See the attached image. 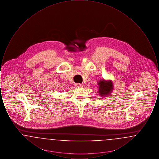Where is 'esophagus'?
I'll use <instances>...</instances> for the list:
<instances>
[{"label":"esophagus","instance_id":"esophagus-1","mask_svg":"<svg viewBox=\"0 0 159 159\" xmlns=\"http://www.w3.org/2000/svg\"><path fill=\"white\" fill-rule=\"evenodd\" d=\"M76 87H79V88H81V87H83V85L82 84H80V83H76L75 84Z\"/></svg>","mask_w":159,"mask_h":159}]
</instances>
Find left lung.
Returning a JSON list of instances; mask_svg holds the SVG:
<instances>
[{
    "label": "left lung",
    "mask_w": 159,
    "mask_h": 159,
    "mask_svg": "<svg viewBox=\"0 0 159 159\" xmlns=\"http://www.w3.org/2000/svg\"><path fill=\"white\" fill-rule=\"evenodd\" d=\"M98 92L99 94L101 97H106L113 91L114 84L111 80H104L101 79L98 82Z\"/></svg>",
    "instance_id": "left-lung-1"
}]
</instances>
